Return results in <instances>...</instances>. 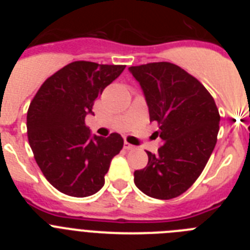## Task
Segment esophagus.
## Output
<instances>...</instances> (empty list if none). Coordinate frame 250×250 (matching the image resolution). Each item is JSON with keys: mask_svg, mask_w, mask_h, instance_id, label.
I'll return each mask as SVG.
<instances>
[{"mask_svg": "<svg viewBox=\"0 0 250 250\" xmlns=\"http://www.w3.org/2000/svg\"><path fill=\"white\" fill-rule=\"evenodd\" d=\"M124 147H125L126 150H134V149H135V146H134V145L129 144V143H126V141H125V144H124Z\"/></svg>", "mask_w": 250, "mask_h": 250, "instance_id": "1", "label": "esophagus"}]
</instances>
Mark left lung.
<instances>
[{
  "label": "left lung",
  "instance_id": "left-lung-1",
  "mask_svg": "<svg viewBox=\"0 0 250 250\" xmlns=\"http://www.w3.org/2000/svg\"><path fill=\"white\" fill-rule=\"evenodd\" d=\"M149 107L158 121L156 154L146 151L147 165L134 173V183L147 196L173 199L194 184L216 144L219 111L211 95L195 77L170 62L131 66Z\"/></svg>",
  "mask_w": 250,
  "mask_h": 250
}]
</instances>
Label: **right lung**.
I'll return each mask as SVG.
<instances>
[{"mask_svg": "<svg viewBox=\"0 0 250 250\" xmlns=\"http://www.w3.org/2000/svg\"><path fill=\"white\" fill-rule=\"evenodd\" d=\"M124 65L75 61L50 76L27 111V135L37 165L59 191L85 198L105 184L110 163L123 149L118 132L92 135L86 115L106 86L124 71Z\"/></svg>", "mask_w": 250, "mask_h": 250, "instance_id": "add662e5", "label": "right lung"}]
</instances>
